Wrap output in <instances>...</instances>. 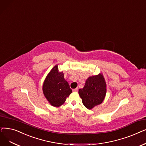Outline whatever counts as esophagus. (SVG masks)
<instances>
[{"label":"esophagus","instance_id":"obj_1","mask_svg":"<svg viewBox=\"0 0 146 146\" xmlns=\"http://www.w3.org/2000/svg\"><path fill=\"white\" fill-rule=\"evenodd\" d=\"M73 91H74V92H78V88H75L74 89V90H73Z\"/></svg>","mask_w":146,"mask_h":146}]
</instances>
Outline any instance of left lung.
Segmentation results:
<instances>
[{"label":"left lung","instance_id":"obj_1","mask_svg":"<svg viewBox=\"0 0 146 146\" xmlns=\"http://www.w3.org/2000/svg\"><path fill=\"white\" fill-rule=\"evenodd\" d=\"M106 94V84L102 74L88 78L83 89L79 90L82 103L88 109L103 102Z\"/></svg>","mask_w":146,"mask_h":146}]
</instances>
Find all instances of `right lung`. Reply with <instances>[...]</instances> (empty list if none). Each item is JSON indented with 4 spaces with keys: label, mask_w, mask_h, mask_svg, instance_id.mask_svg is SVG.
<instances>
[{
    "label": "right lung",
    "mask_w": 146,
    "mask_h": 146,
    "mask_svg": "<svg viewBox=\"0 0 146 146\" xmlns=\"http://www.w3.org/2000/svg\"><path fill=\"white\" fill-rule=\"evenodd\" d=\"M43 91L49 103L54 107L62 105L72 92L64 74L58 71V66L54 67L48 74L43 85Z\"/></svg>",
    "instance_id": "add662e5"
}]
</instances>
